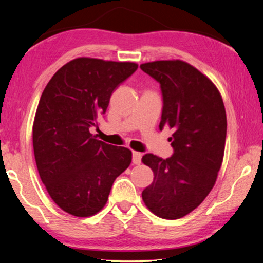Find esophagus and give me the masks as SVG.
Wrapping results in <instances>:
<instances>
[{
  "mask_svg": "<svg viewBox=\"0 0 263 263\" xmlns=\"http://www.w3.org/2000/svg\"><path fill=\"white\" fill-rule=\"evenodd\" d=\"M141 153L139 152H132V162L135 164H139L141 162Z\"/></svg>",
  "mask_w": 263,
  "mask_h": 263,
  "instance_id": "obj_1",
  "label": "esophagus"
}]
</instances>
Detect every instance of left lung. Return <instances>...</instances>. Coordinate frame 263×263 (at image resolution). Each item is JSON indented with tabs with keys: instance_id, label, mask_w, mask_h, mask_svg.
<instances>
[{
	"instance_id": "8db88e82",
	"label": "left lung",
	"mask_w": 263,
	"mask_h": 263,
	"mask_svg": "<svg viewBox=\"0 0 263 263\" xmlns=\"http://www.w3.org/2000/svg\"><path fill=\"white\" fill-rule=\"evenodd\" d=\"M140 68L161 89L160 130L174 128L171 157H142L154 180L141 196L154 215L177 219L197 208L215 185L228 127L224 103L215 84L184 61L147 62Z\"/></svg>"
}]
</instances>
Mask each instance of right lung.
<instances>
[{
  "label": "right lung",
  "mask_w": 263,
  "mask_h": 263,
  "mask_svg": "<svg viewBox=\"0 0 263 263\" xmlns=\"http://www.w3.org/2000/svg\"><path fill=\"white\" fill-rule=\"evenodd\" d=\"M133 62L79 58L58 70L44 89L32 140L39 176L51 198L77 217L99 212L131 151L108 145L90 127L105 114L111 94L136 72Z\"/></svg>",
  "instance_id": "obj_1"
}]
</instances>
